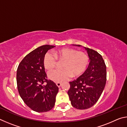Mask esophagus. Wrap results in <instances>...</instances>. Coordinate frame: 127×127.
Returning <instances> with one entry per match:
<instances>
[{
    "label": "esophagus",
    "mask_w": 127,
    "mask_h": 127,
    "mask_svg": "<svg viewBox=\"0 0 127 127\" xmlns=\"http://www.w3.org/2000/svg\"><path fill=\"white\" fill-rule=\"evenodd\" d=\"M56 85H57V86L58 87H61L62 83H60V82H57V83H56Z\"/></svg>",
    "instance_id": "esophagus-1"
}]
</instances>
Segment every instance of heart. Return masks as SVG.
<instances>
[{"mask_svg": "<svg viewBox=\"0 0 127 127\" xmlns=\"http://www.w3.org/2000/svg\"><path fill=\"white\" fill-rule=\"evenodd\" d=\"M54 56L46 53L43 59V64L47 70L54 68L58 61H64L63 69L51 70L48 77L56 82H61L69 79L72 76L76 78L84 73L89 64V57L85 53L71 48H63L54 51Z\"/></svg>", "mask_w": 127, "mask_h": 127, "instance_id": "b5f03b06", "label": "heart"}]
</instances>
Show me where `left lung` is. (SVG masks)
<instances>
[{
    "instance_id": "left-lung-1",
    "label": "left lung",
    "mask_w": 127,
    "mask_h": 127,
    "mask_svg": "<svg viewBox=\"0 0 127 127\" xmlns=\"http://www.w3.org/2000/svg\"><path fill=\"white\" fill-rule=\"evenodd\" d=\"M85 48L90 60L89 65L82 75L70 82L68 91L72 106L81 110L89 109L96 104L106 81V66L102 56L93 49Z\"/></svg>"
}]
</instances>
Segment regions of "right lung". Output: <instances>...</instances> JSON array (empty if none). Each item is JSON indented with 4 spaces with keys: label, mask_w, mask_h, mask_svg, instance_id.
<instances>
[{
    "label": "right lung",
    "mask_w": 127,
    "mask_h": 127,
    "mask_svg": "<svg viewBox=\"0 0 127 127\" xmlns=\"http://www.w3.org/2000/svg\"><path fill=\"white\" fill-rule=\"evenodd\" d=\"M55 46L45 45L32 51L19 64L17 70V84L23 101L36 112H46L53 108L58 87L47 79L43 64L44 56ZM45 82L46 85H43Z\"/></svg>",
    "instance_id": "1"
}]
</instances>
